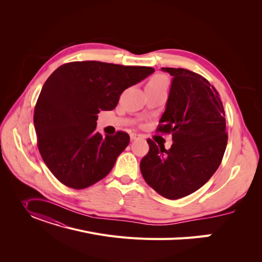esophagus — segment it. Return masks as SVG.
<instances>
[{
	"mask_svg": "<svg viewBox=\"0 0 262 262\" xmlns=\"http://www.w3.org/2000/svg\"><path fill=\"white\" fill-rule=\"evenodd\" d=\"M138 138H140L139 135H137V134H130V140H132V141L137 140Z\"/></svg>",
	"mask_w": 262,
	"mask_h": 262,
	"instance_id": "esophagus-1",
	"label": "esophagus"
}]
</instances>
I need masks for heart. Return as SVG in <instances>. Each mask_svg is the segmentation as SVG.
<instances>
[{"mask_svg": "<svg viewBox=\"0 0 262 262\" xmlns=\"http://www.w3.org/2000/svg\"><path fill=\"white\" fill-rule=\"evenodd\" d=\"M168 85V79L167 77L162 75V74H157L154 77H152L148 82L146 87H153V88H158V87H164L167 88Z\"/></svg>", "mask_w": 262, "mask_h": 262, "instance_id": "b5f03b06", "label": "heart"}]
</instances>
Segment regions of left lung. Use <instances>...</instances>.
<instances>
[{
    "label": "left lung",
    "instance_id": "1",
    "mask_svg": "<svg viewBox=\"0 0 262 262\" xmlns=\"http://www.w3.org/2000/svg\"><path fill=\"white\" fill-rule=\"evenodd\" d=\"M173 76L157 133L172 134L169 149L147 139L140 162L144 181L169 200L187 196L207 183L221 164L226 120L219 92L202 75L182 68H161Z\"/></svg>",
    "mask_w": 262,
    "mask_h": 262
}]
</instances>
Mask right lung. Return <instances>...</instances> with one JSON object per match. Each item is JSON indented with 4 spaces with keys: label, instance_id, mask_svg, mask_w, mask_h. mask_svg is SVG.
I'll use <instances>...</instances> for the list:
<instances>
[{
    "label": "right lung",
    "instance_id": "right-lung-1",
    "mask_svg": "<svg viewBox=\"0 0 262 262\" xmlns=\"http://www.w3.org/2000/svg\"><path fill=\"white\" fill-rule=\"evenodd\" d=\"M154 71L88 60L64 63L50 75L35 106L34 125L40 155L61 184L85 189L112 171L129 136H102L95 130L98 114L115 109L124 90Z\"/></svg>",
    "mask_w": 262,
    "mask_h": 262
}]
</instances>
